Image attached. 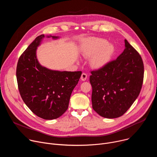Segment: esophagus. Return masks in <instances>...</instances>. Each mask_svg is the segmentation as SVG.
<instances>
[{
	"label": "esophagus",
	"mask_w": 157,
	"mask_h": 157,
	"mask_svg": "<svg viewBox=\"0 0 157 157\" xmlns=\"http://www.w3.org/2000/svg\"><path fill=\"white\" fill-rule=\"evenodd\" d=\"M87 75L86 73H82L81 76V79L82 81H86V79H87Z\"/></svg>",
	"instance_id": "esophagus-1"
}]
</instances>
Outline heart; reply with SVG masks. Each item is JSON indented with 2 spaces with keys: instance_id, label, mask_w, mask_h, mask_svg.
<instances>
[{
  "instance_id": "b5f03b06",
  "label": "heart",
  "mask_w": 157,
  "mask_h": 157,
  "mask_svg": "<svg viewBox=\"0 0 157 157\" xmlns=\"http://www.w3.org/2000/svg\"><path fill=\"white\" fill-rule=\"evenodd\" d=\"M115 52L114 47L107 40L101 38H90L86 40L81 47L83 56L91 58L90 65L95 69L105 66Z\"/></svg>"
}]
</instances>
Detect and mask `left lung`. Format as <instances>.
<instances>
[{
    "instance_id": "1",
    "label": "left lung",
    "mask_w": 157,
    "mask_h": 157,
    "mask_svg": "<svg viewBox=\"0 0 157 157\" xmlns=\"http://www.w3.org/2000/svg\"><path fill=\"white\" fill-rule=\"evenodd\" d=\"M125 47L116 59L91 71L93 108L105 118L114 119L124 115L142 89L144 66L141 56L127 40Z\"/></svg>"
}]
</instances>
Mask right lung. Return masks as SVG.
Here are the masks:
<instances>
[{
  "mask_svg": "<svg viewBox=\"0 0 157 157\" xmlns=\"http://www.w3.org/2000/svg\"><path fill=\"white\" fill-rule=\"evenodd\" d=\"M53 39L58 36H47ZM44 35L37 36L20 56L17 80L20 96L33 113L46 120L55 119L68 108L73 90L81 71H59L42 66L36 56Z\"/></svg>",
  "mask_w": 157,
  "mask_h": 157,
  "instance_id": "add662e5",
  "label": "right lung"
}]
</instances>
